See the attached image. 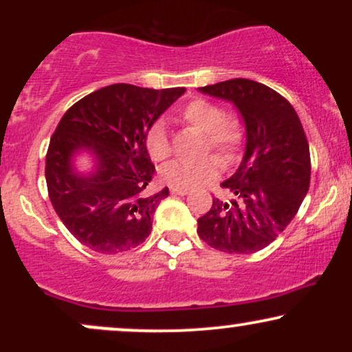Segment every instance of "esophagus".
<instances>
[{
  "label": "esophagus",
  "mask_w": 352,
  "mask_h": 352,
  "mask_svg": "<svg viewBox=\"0 0 352 352\" xmlns=\"http://www.w3.org/2000/svg\"><path fill=\"white\" fill-rule=\"evenodd\" d=\"M170 192L173 193V195H187L188 188H175V187H172Z\"/></svg>",
  "instance_id": "esophagus-1"
}]
</instances>
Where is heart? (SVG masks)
I'll return each instance as SVG.
<instances>
[{
  "mask_svg": "<svg viewBox=\"0 0 352 352\" xmlns=\"http://www.w3.org/2000/svg\"><path fill=\"white\" fill-rule=\"evenodd\" d=\"M179 120L204 134V152H217L223 159L233 157L243 140V125L238 117L223 114L220 106L207 99H195L180 111ZM145 151L153 162H164L170 157V142L162 122H155L145 134ZM218 160L213 157L197 162H170L160 170V179L175 188H192L215 179Z\"/></svg>",
  "mask_w": 352,
  "mask_h": 352,
  "instance_id": "b5f03b06",
  "label": "heart"
}]
</instances>
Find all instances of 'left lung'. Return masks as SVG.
Segmentation results:
<instances>
[{
	"label": "left lung",
	"instance_id": "1",
	"mask_svg": "<svg viewBox=\"0 0 352 352\" xmlns=\"http://www.w3.org/2000/svg\"><path fill=\"white\" fill-rule=\"evenodd\" d=\"M232 102L245 122V155L221 184L233 197L213 199L199 218L197 233L225 253L263 250L289 225L309 188V145L296 111L283 96L250 79H230L199 87Z\"/></svg>",
	"mask_w": 352,
	"mask_h": 352
}]
</instances>
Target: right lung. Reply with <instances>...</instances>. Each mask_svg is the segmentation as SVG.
<instances>
[{
	"label": "right lung",
	"mask_w": 352,
	"mask_h": 352,
	"mask_svg": "<svg viewBox=\"0 0 352 352\" xmlns=\"http://www.w3.org/2000/svg\"><path fill=\"white\" fill-rule=\"evenodd\" d=\"M184 92L112 84L63 116L46 153L47 193L60 221L87 248L122 253L151 235L153 213L168 188L145 192L155 172L145 134ZM80 151L95 159L92 173L75 172L72 159Z\"/></svg>",
	"instance_id": "right-lung-1"
}]
</instances>
